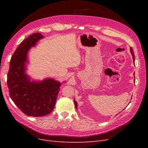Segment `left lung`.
<instances>
[{"label": "left lung", "instance_id": "1", "mask_svg": "<svg viewBox=\"0 0 148 148\" xmlns=\"http://www.w3.org/2000/svg\"><path fill=\"white\" fill-rule=\"evenodd\" d=\"M130 52H131V53L132 55L133 60H135V55H134V52H133V50L132 47H130ZM134 74H135V73H134ZM74 103H75V108H77V103L75 100H74Z\"/></svg>", "mask_w": 148, "mask_h": 148}]
</instances>
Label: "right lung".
<instances>
[{
	"mask_svg": "<svg viewBox=\"0 0 148 148\" xmlns=\"http://www.w3.org/2000/svg\"><path fill=\"white\" fill-rule=\"evenodd\" d=\"M43 38L41 33H36L20 44L11 58L7 74V85L11 99L24 114L32 117H41L51 112L61 86L60 82L52 78L40 82H31L25 73L27 53Z\"/></svg>",
	"mask_w": 148,
	"mask_h": 148,
	"instance_id": "obj_1",
	"label": "right lung"
}]
</instances>
